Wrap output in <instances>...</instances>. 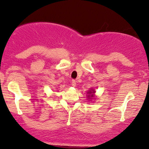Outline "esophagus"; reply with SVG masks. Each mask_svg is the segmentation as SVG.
<instances>
[{
  "mask_svg": "<svg viewBox=\"0 0 149 149\" xmlns=\"http://www.w3.org/2000/svg\"><path fill=\"white\" fill-rule=\"evenodd\" d=\"M71 85H72L73 87H76V81L75 80H73L72 81H71Z\"/></svg>",
  "mask_w": 149,
  "mask_h": 149,
  "instance_id": "esophagus-1",
  "label": "esophagus"
}]
</instances>
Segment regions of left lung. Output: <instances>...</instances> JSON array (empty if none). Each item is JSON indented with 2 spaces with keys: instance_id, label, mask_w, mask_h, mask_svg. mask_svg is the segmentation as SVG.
Returning <instances> with one entry per match:
<instances>
[{
  "instance_id": "left-lung-1",
  "label": "left lung",
  "mask_w": 149,
  "mask_h": 149,
  "mask_svg": "<svg viewBox=\"0 0 149 149\" xmlns=\"http://www.w3.org/2000/svg\"><path fill=\"white\" fill-rule=\"evenodd\" d=\"M95 90H93L92 89L91 90H89L88 91V97H90V98H92V97H93L94 96H95Z\"/></svg>"
}]
</instances>
